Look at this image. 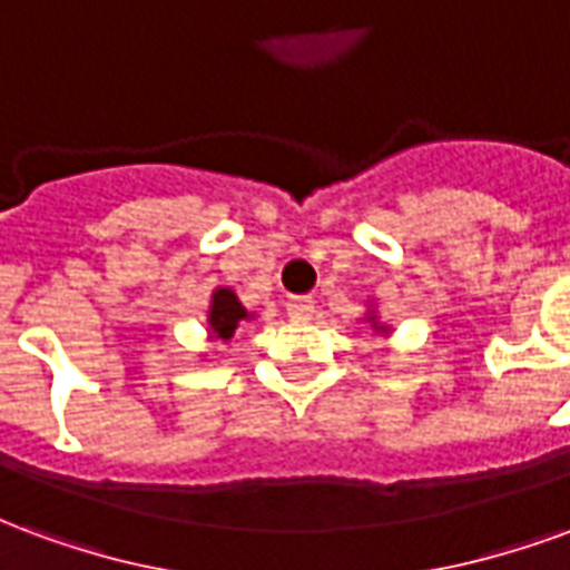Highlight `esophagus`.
<instances>
[{"mask_svg":"<svg viewBox=\"0 0 570 570\" xmlns=\"http://www.w3.org/2000/svg\"><path fill=\"white\" fill-rule=\"evenodd\" d=\"M286 314L293 317V321H311V314H314V302L308 296H296L286 302Z\"/></svg>","mask_w":570,"mask_h":570,"instance_id":"esophagus-1","label":"esophagus"}]
</instances>
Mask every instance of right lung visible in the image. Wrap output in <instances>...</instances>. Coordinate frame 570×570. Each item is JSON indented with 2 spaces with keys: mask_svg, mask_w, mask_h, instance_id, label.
<instances>
[{
  "mask_svg": "<svg viewBox=\"0 0 570 570\" xmlns=\"http://www.w3.org/2000/svg\"><path fill=\"white\" fill-rule=\"evenodd\" d=\"M247 317L244 305L237 302V296L232 289H216L213 293V305H210V326L216 338H232L237 330V323Z\"/></svg>",
  "mask_w": 570,
  "mask_h": 570,
  "instance_id": "right-lung-1",
  "label": "right lung"
}]
</instances>
